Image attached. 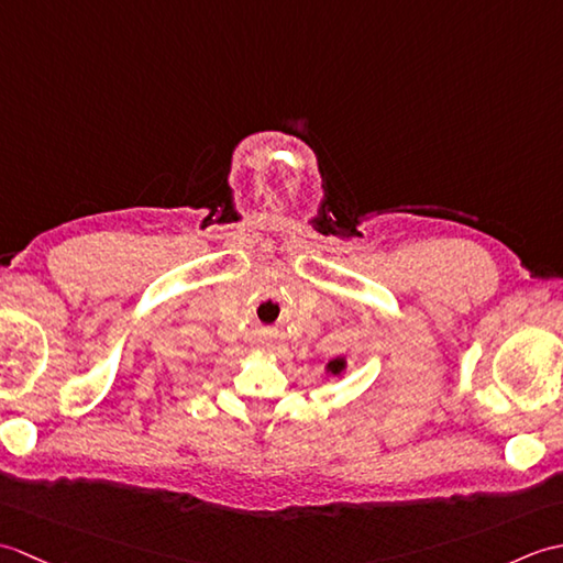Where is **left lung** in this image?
<instances>
[{"mask_svg":"<svg viewBox=\"0 0 563 563\" xmlns=\"http://www.w3.org/2000/svg\"><path fill=\"white\" fill-rule=\"evenodd\" d=\"M341 367H343V361H333V363H329V369H331L333 375L341 373Z\"/></svg>","mask_w":563,"mask_h":563,"instance_id":"8db88e82","label":"left lung"}]
</instances>
